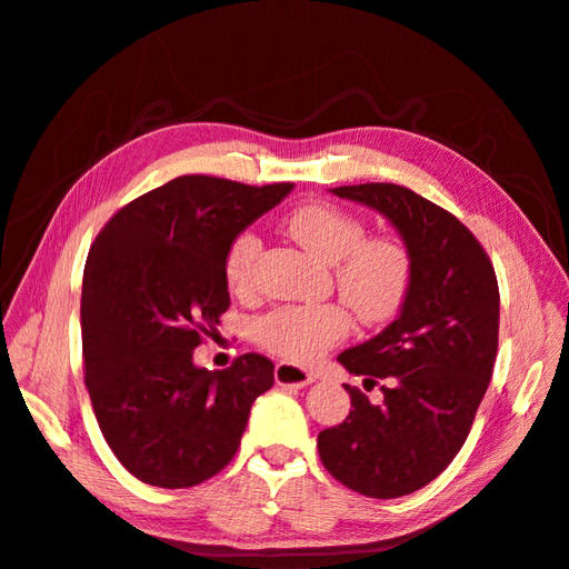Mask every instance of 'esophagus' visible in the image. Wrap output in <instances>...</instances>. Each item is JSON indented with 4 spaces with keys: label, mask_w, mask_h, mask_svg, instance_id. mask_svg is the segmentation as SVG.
Masks as SVG:
<instances>
[{
    "label": "esophagus",
    "mask_w": 569,
    "mask_h": 569,
    "mask_svg": "<svg viewBox=\"0 0 569 569\" xmlns=\"http://www.w3.org/2000/svg\"><path fill=\"white\" fill-rule=\"evenodd\" d=\"M274 379L283 388H305L316 381V377L311 372H307V369L292 365V362H279L274 369Z\"/></svg>",
    "instance_id": "esophagus-1"
}]
</instances>
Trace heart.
Returning a JSON list of instances; mask_svg holds the SVG:
<instances>
[{
	"mask_svg": "<svg viewBox=\"0 0 569 569\" xmlns=\"http://www.w3.org/2000/svg\"><path fill=\"white\" fill-rule=\"evenodd\" d=\"M286 232L305 249L335 264V281L343 302L365 326H381L398 316L413 283V258L398 237H365L362 220L330 202H311L286 218ZM262 239L253 230L239 232L226 251L223 274L234 295L253 286V269ZM351 313L339 302L283 305L260 316L253 326L264 351L288 362L311 365L351 332Z\"/></svg>",
	"mask_w": 569,
	"mask_h": 569,
	"instance_id": "obj_1",
	"label": "heart"
}]
</instances>
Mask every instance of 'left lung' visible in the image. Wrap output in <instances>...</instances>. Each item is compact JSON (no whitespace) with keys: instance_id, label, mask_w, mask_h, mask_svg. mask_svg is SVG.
I'll use <instances>...</instances> for the list:
<instances>
[{"instance_id":"left-lung-1","label":"left lung","mask_w":569,"mask_h":569,"mask_svg":"<svg viewBox=\"0 0 569 569\" xmlns=\"http://www.w3.org/2000/svg\"><path fill=\"white\" fill-rule=\"evenodd\" d=\"M386 216L413 258L409 298L392 323L339 353L356 386L346 421L318 435L328 472L367 498H402L437 479L469 435L498 356L500 290L483 246L460 220L395 183L332 188Z\"/></svg>"}]
</instances>
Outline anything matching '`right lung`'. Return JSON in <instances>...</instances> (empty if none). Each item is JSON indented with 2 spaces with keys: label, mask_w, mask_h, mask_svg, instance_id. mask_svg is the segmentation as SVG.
I'll use <instances>...</instances> for the list:
<instances>
[{
  "label": "right lung",
  "mask_w": 569,
  "mask_h": 569,
  "mask_svg": "<svg viewBox=\"0 0 569 569\" xmlns=\"http://www.w3.org/2000/svg\"><path fill=\"white\" fill-rule=\"evenodd\" d=\"M290 190L179 177L122 207L90 246L86 386L113 456L139 481L190 488L218 475L274 383V362L260 353L209 372L192 351L230 307V241Z\"/></svg>",
  "instance_id": "1"
}]
</instances>
